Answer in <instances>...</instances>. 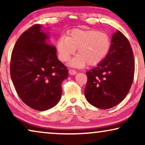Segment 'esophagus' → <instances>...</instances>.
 Here are the masks:
<instances>
[{
  "label": "esophagus",
  "instance_id": "esophagus-1",
  "mask_svg": "<svg viewBox=\"0 0 145 145\" xmlns=\"http://www.w3.org/2000/svg\"><path fill=\"white\" fill-rule=\"evenodd\" d=\"M69 72L71 75H75L76 74V71L74 70H72V69H70V70L69 71Z\"/></svg>",
  "mask_w": 145,
  "mask_h": 145
}]
</instances>
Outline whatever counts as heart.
Listing matches in <instances>:
<instances>
[{
  "label": "heart",
  "mask_w": 145,
  "mask_h": 145,
  "mask_svg": "<svg viewBox=\"0 0 145 145\" xmlns=\"http://www.w3.org/2000/svg\"><path fill=\"white\" fill-rule=\"evenodd\" d=\"M59 60L66 62L77 49L78 55L70 61L71 66L82 68L86 64L96 66L108 55L111 47L110 36L93 29H75L68 36H61L57 41Z\"/></svg>",
  "instance_id": "b5f03b06"
}]
</instances>
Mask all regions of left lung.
Here are the masks:
<instances>
[{
  "instance_id": "obj_1",
  "label": "left lung",
  "mask_w": 145,
  "mask_h": 145,
  "mask_svg": "<svg viewBox=\"0 0 145 145\" xmlns=\"http://www.w3.org/2000/svg\"><path fill=\"white\" fill-rule=\"evenodd\" d=\"M135 60L127 37L117 30L112 37L108 54L96 67L86 72V100L98 108L109 109L122 102L134 78Z\"/></svg>"
}]
</instances>
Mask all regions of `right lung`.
I'll return each mask as SVG.
<instances>
[{
  "mask_svg": "<svg viewBox=\"0 0 145 145\" xmlns=\"http://www.w3.org/2000/svg\"><path fill=\"white\" fill-rule=\"evenodd\" d=\"M35 24L18 39L11 55L10 76L21 100L31 108L45 111L58 104L68 70L49 44V32Z\"/></svg>",
  "mask_w": 145,
  "mask_h": 145,
  "instance_id": "obj_1",
  "label": "right lung"
}]
</instances>
